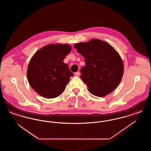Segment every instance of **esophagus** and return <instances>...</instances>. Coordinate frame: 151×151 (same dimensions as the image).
I'll list each match as a JSON object with an SVG mask.
<instances>
[{
    "instance_id": "esophagus-1",
    "label": "esophagus",
    "mask_w": 151,
    "mask_h": 151,
    "mask_svg": "<svg viewBox=\"0 0 151 151\" xmlns=\"http://www.w3.org/2000/svg\"><path fill=\"white\" fill-rule=\"evenodd\" d=\"M75 75L76 76H79V75H80V72H79V71H78V72H75Z\"/></svg>"
}]
</instances>
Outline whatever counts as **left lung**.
Instances as JSON below:
<instances>
[{"label": "left lung", "mask_w": 151, "mask_h": 151, "mask_svg": "<svg viewBox=\"0 0 151 151\" xmlns=\"http://www.w3.org/2000/svg\"><path fill=\"white\" fill-rule=\"evenodd\" d=\"M75 48L85 58L81 68V79L94 96L103 97L111 93L122 80L124 67L122 59L109 43L97 39L75 43Z\"/></svg>", "instance_id": "left-lung-1"}]
</instances>
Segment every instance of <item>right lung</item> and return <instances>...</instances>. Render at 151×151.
<instances>
[{"label":"right lung","mask_w":151,"mask_h":151,"mask_svg":"<svg viewBox=\"0 0 151 151\" xmlns=\"http://www.w3.org/2000/svg\"><path fill=\"white\" fill-rule=\"evenodd\" d=\"M71 50L68 44H51L37 51L29 62L27 78L31 87L47 99L57 97L65 91L73 73L65 58Z\"/></svg>","instance_id":"add662e5"}]
</instances>
